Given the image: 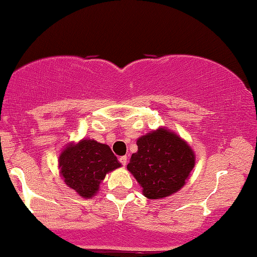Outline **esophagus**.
<instances>
[{"label": "esophagus", "mask_w": 257, "mask_h": 257, "mask_svg": "<svg viewBox=\"0 0 257 257\" xmlns=\"http://www.w3.org/2000/svg\"><path fill=\"white\" fill-rule=\"evenodd\" d=\"M119 162L121 163V165L126 166V164H127V156H121V157H119Z\"/></svg>", "instance_id": "1"}]
</instances>
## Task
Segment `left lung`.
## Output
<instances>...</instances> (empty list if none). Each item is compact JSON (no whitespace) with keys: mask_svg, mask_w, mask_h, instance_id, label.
<instances>
[{"mask_svg":"<svg viewBox=\"0 0 257 257\" xmlns=\"http://www.w3.org/2000/svg\"><path fill=\"white\" fill-rule=\"evenodd\" d=\"M127 170L148 199H161L179 191L195 167L193 150L178 134L159 127L138 139Z\"/></svg>","mask_w":257,"mask_h":257,"instance_id":"left-lung-1","label":"left lung"}]
</instances>
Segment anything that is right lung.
Segmentation results:
<instances>
[{
	"instance_id": "add662e5",
	"label": "right lung",
	"mask_w": 257,
	"mask_h": 257,
	"mask_svg": "<svg viewBox=\"0 0 257 257\" xmlns=\"http://www.w3.org/2000/svg\"><path fill=\"white\" fill-rule=\"evenodd\" d=\"M109 146L91 139L67 145L59 156L65 183L83 198H92L107 173L120 167Z\"/></svg>"
}]
</instances>
